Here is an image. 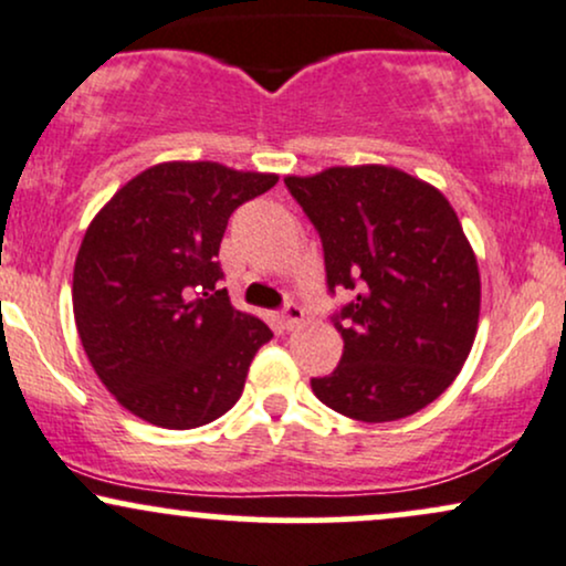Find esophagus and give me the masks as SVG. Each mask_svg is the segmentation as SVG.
<instances>
[{
	"instance_id": "esophagus-1",
	"label": "esophagus",
	"mask_w": 566,
	"mask_h": 566,
	"mask_svg": "<svg viewBox=\"0 0 566 566\" xmlns=\"http://www.w3.org/2000/svg\"><path fill=\"white\" fill-rule=\"evenodd\" d=\"M303 316H305V311L301 308V305L287 303V305H284V311H282V327L284 329H295L297 324L303 322Z\"/></svg>"
}]
</instances>
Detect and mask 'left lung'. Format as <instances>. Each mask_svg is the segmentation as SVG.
I'll use <instances>...</instances> for the list:
<instances>
[{"label":"left lung","instance_id":"1","mask_svg":"<svg viewBox=\"0 0 566 566\" xmlns=\"http://www.w3.org/2000/svg\"><path fill=\"white\" fill-rule=\"evenodd\" d=\"M324 247L327 287L354 290L335 314L340 365L316 399L361 423L407 418L439 399L469 359L482 279L439 188L386 165L287 175Z\"/></svg>","mask_w":566,"mask_h":566}]
</instances>
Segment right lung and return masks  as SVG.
<instances>
[{
  "mask_svg": "<svg viewBox=\"0 0 566 566\" xmlns=\"http://www.w3.org/2000/svg\"><path fill=\"white\" fill-rule=\"evenodd\" d=\"M274 172L161 161L127 180L84 233L74 319L103 386L146 423L197 428L242 396L274 333L237 311L216 261L231 212L276 186Z\"/></svg>",
  "mask_w": 566,
  "mask_h": 566,
  "instance_id": "right-lung-1",
  "label": "right lung"
}]
</instances>
